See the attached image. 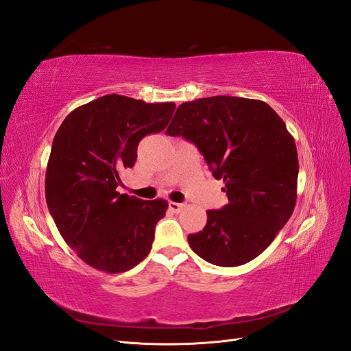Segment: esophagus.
I'll return each mask as SVG.
<instances>
[{
	"label": "esophagus",
	"mask_w": 351,
	"mask_h": 351,
	"mask_svg": "<svg viewBox=\"0 0 351 351\" xmlns=\"http://www.w3.org/2000/svg\"><path fill=\"white\" fill-rule=\"evenodd\" d=\"M183 206H184V204H178V202H168V208L173 212H180L183 209Z\"/></svg>",
	"instance_id": "obj_1"
}]
</instances>
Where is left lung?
<instances>
[{
  "instance_id": "left-lung-1",
  "label": "left lung",
  "mask_w": 351,
  "mask_h": 351,
  "mask_svg": "<svg viewBox=\"0 0 351 351\" xmlns=\"http://www.w3.org/2000/svg\"><path fill=\"white\" fill-rule=\"evenodd\" d=\"M168 136L196 145L228 204L206 210L205 228L190 247L218 267H239L267 249L290 219L299 159L293 136L267 102L239 97L200 98L180 105Z\"/></svg>"
}]
</instances>
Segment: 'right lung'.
I'll list each match as a JSON object with an SVG mask.
<instances>
[{"label":"right lung","mask_w":351,"mask_h":351,"mask_svg":"<svg viewBox=\"0 0 351 351\" xmlns=\"http://www.w3.org/2000/svg\"><path fill=\"white\" fill-rule=\"evenodd\" d=\"M174 102L146 104L105 95L71 111L54 137L45 174L47 205L77 256L108 274L129 271L151 252L168 202L121 195L120 173L132 168L137 145L162 132Z\"/></svg>","instance_id":"right-lung-1"}]
</instances>
